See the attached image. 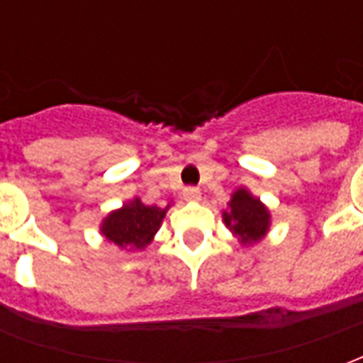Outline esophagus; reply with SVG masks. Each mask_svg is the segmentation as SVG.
Segmentation results:
<instances>
[{
    "instance_id": "obj_1",
    "label": "esophagus",
    "mask_w": 363,
    "mask_h": 363,
    "mask_svg": "<svg viewBox=\"0 0 363 363\" xmlns=\"http://www.w3.org/2000/svg\"><path fill=\"white\" fill-rule=\"evenodd\" d=\"M200 196H202V192H200V189H196V186H186V189L182 190V198H184L186 202H198Z\"/></svg>"
}]
</instances>
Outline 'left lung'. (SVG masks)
I'll return each mask as SVG.
<instances>
[{
    "label": "left lung",
    "instance_id": "obj_1",
    "mask_svg": "<svg viewBox=\"0 0 363 363\" xmlns=\"http://www.w3.org/2000/svg\"><path fill=\"white\" fill-rule=\"evenodd\" d=\"M229 210L223 212V221L233 235L239 237L243 245L259 243L267 235L270 228V213L268 208L259 198H255L247 189L233 192L229 200Z\"/></svg>",
    "mask_w": 363,
    "mask_h": 363
}]
</instances>
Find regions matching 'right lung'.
<instances>
[{
    "mask_svg": "<svg viewBox=\"0 0 363 363\" xmlns=\"http://www.w3.org/2000/svg\"><path fill=\"white\" fill-rule=\"evenodd\" d=\"M167 208L145 206L140 198H134L120 210H114L103 220L101 233L111 243L118 245L120 249H134L142 251L151 243L153 235L157 233L161 221L165 218Z\"/></svg>",
    "mask_w": 363,
    "mask_h": 363,
    "instance_id": "1",
    "label": "right lung"
}]
</instances>
